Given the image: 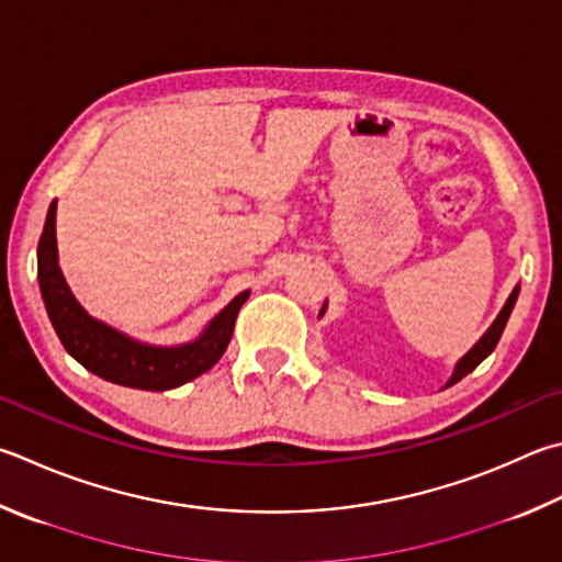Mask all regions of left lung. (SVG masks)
I'll list each match as a JSON object with an SVG mask.
<instances>
[{"instance_id":"8db88e82","label":"left lung","mask_w":562,"mask_h":562,"mask_svg":"<svg viewBox=\"0 0 562 562\" xmlns=\"http://www.w3.org/2000/svg\"><path fill=\"white\" fill-rule=\"evenodd\" d=\"M516 300H518V284L514 288V292L508 294V300H506V304H504V310L498 312V316L494 319V324L488 326L486 329V334L482 336V339H479L472 349H469L462 359L457 361V366H454V373L450 375V381H447V385L445 387H450V385H454L457 381H462L467 373H472L479 363H482L488 353H492L494 349H496V344H498V339H502V334H504V326H506V322H508V316H512V310H514V304H516ZM324 310H326V302H324V307H322V312H319V316L324 314Z\"/></svg>"}]
</instances>
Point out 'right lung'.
Here are the masks:
<instances>
[{
    "instance_id": "add662e5",
    "label": "right lung",
    "mask_w": 562,
    "mask_h": 562,
    "mask_svg": "<svg viewBox=\"0 0 562 562\" xmlns=\"http://www.w3.org/2000/svg\"><path fill=\"white\" fill-rule=\"evenodd\" d=\"M36 260L41 297L64 349L100 379L139 391H171L213 369L228 349L236 316L250 294L246 290L233 297L226 310L213 316L199 339L179 346H155L130 339L80 307L58 265L56 201L48 206Z\"/></svg>"
}]
</instances>
